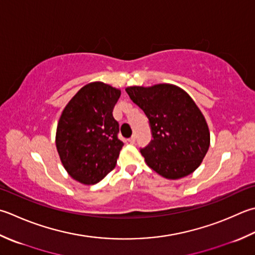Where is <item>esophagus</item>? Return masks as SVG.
Listing matches in <instances>:
<instances>
[{"mask_svg":"<svg viewBox=\"0 0 255 255\" xmlns=\"http://www.w3.org/2000/svg\"><path fill=\"white\" fill-rule=\"evenodd\" d=\"M128 142L131 143V144H133L134 142H136V136H132L131 138H129L128 139Z\"/></svg>","mask_w":255,"mask_h":255,"instance_id":"obj_1","label":"esophagus"}]
</instances>
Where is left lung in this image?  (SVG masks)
Returning a JSON list of instances; mask_svg holds the SVG:
<instances>
[{
  "label": "left lung",
  "mask_w": 255,
  "mask_h": 255,
  "mask_svg": "<svg viewBox=\"0 0 255 255\" xmlns=\"http://www.w3.org/2000/svg\"><path fill=\"white\" fill-rule=\"evenodd\" d=\"M149 119L152 139L140 152L152 170L180 179L200 166L210 146L206 118L189 95L176 85L126 88Z\"/></svg>",
  "instance_id": "1"
}]
</instances>
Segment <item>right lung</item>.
I'll return each instance as SVG.
<instances>
[{"mask_svg": "<svg viewBox=\"0 0 255 255\" xmlns=\"http://www.w3.org/2000/svg\"><path fill=\"white\" fill-rule=\"evenodd\" d=\"M121 91L102 82L85 85L68 102L59 118L56 148L75 180L95 184L116 167L124 142L113 109Z\"/></svg>", "mask_w": 255, "mask_h": 255, "instance_id": "right-lung-1", "label": "right lung"}]
</instances>
